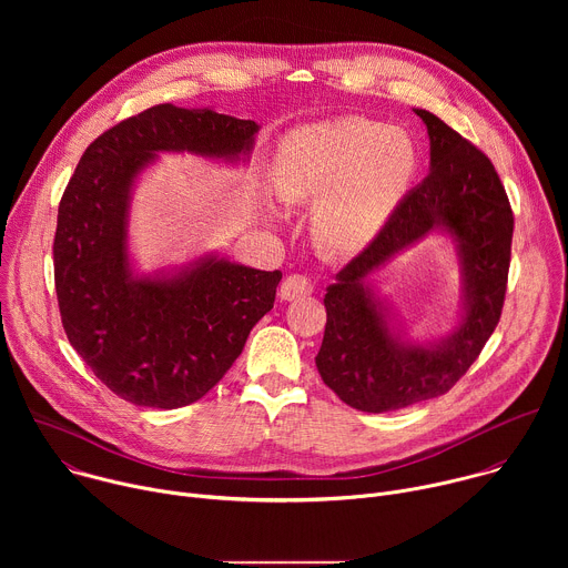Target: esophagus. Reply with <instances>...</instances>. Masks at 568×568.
<instances>
[{
    "instance_id": "1",
    "label": "esophagus",
    "mask_w": 568,
    "mask_h": 568,
    "mask_svg": "<svg viewBox=\"0 0 568 568\" xmlns=\"http://www.w3.org/2000/svg\"><path fill=\"white\" fill-rule=\"evenodd\" d=\"M312 290H314V287H312L310 278H305V276H301V274H292V276H287V278L283 281L278 294H281L283 301H294V298H301V296L312 294Z\"/></svg>"
}]
</instances>
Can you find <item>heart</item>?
Wrapping results in <instances>:
<instances>
[{"instance_id":"heart-1","label":"heart","mask_w":568,"mask_h":568,"mask_svg":"<svg viewBox=\"0 0 568 568\" xmlns=\"http://www.w3.org/2000/svg\"><path fill=\"white\" fill-rule=\"evenodd\" d=\"M418 173L416 141L399 128L344 116L290 130L272 182L287 204L316 202L312 226L333 252H359L388 224Z\"/></svg>"}]
</instances>
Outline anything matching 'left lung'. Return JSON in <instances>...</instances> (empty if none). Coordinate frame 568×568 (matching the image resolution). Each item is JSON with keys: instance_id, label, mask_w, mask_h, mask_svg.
<instances>
[{"instance_id": "8db88e82", "label": "left lung", "mask_w": 568, "mask_h": 568, "mask_svg": "<svg viewBox=\"0 0 568 568\" xmlns=\"http://www.w3.org/2000/svg\"><path fill=\"white\" fill-rule=\"evenodd\" d=\"M429 175L388 224L326 287L321 379L366 414L407 409L447 393L495 333L510 267L513 211L490 159L427 110ZM425 234L449 241L462 274L459 316L436 341L403 328L372 274Z\"/></svg>"}]
</instances>
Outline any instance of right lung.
<instances>
[{
	"mask_svg": "<svg viewBox=\"0 0 568 568\" xmlns=\"http://www.w3.org/2000/svg\"><path fill=\"white\" fill-rule=\"evenodd\" d=\"M256 121L211 108L154 105L103 132L80 156L58 206L55 294L73 351L119 397L180 409L231 368L274 307L283 274L215 252L141 272L130 252V209L159 154L250 164Z\"/></svg>",
	"mask_w": 568,
	"mask_h": 568,
	"instance_id": "add662e5",
	"label": "right lung"
}]
</instances>
